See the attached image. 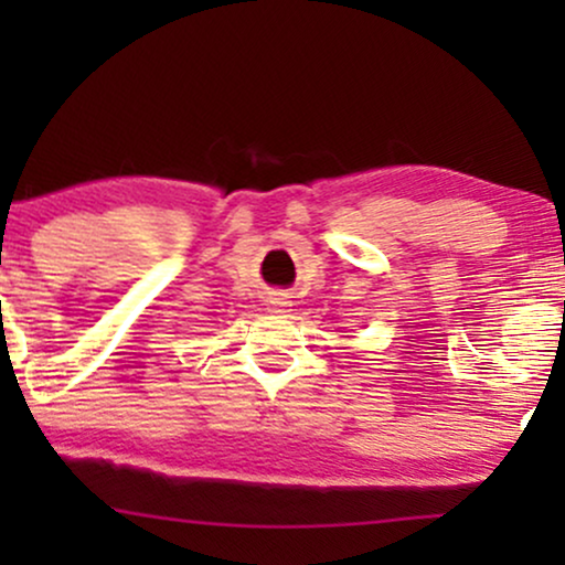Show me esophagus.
Listing matches in <instances>:
<instances>
[{
	"mask_svg": "<svg viewBox=\"0 0 565 565\" xmlns=\"http://www.w3.org/2000/svg\"><path fill=\"white\" fill-rule=\"evenodd\" d=\"M269 308H273L275 313H285V311H288V300H282V298H273V300H269Z\"/></svg>",
	"mask_w": 565,
	"mask_h": 565,
	"instance_id": "34e87169",
	"label": "esophagus"
}]
</instances>
